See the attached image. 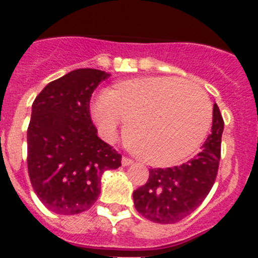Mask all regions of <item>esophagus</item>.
Wrapping results in <instances>:
<instances>
[{
  "instance_id": "34e87169",
  "label": "esophagus",
  "mask_w": 258,
  "mask_h": 258,
  "mask_svg": "<svg viewBox=\"0 0 258 258\" xmlns=\"http://www.w3.org/2000/svg\"><path fill=\"white\" fill-rule=\"evenodd\" d=\"M134 163L133 159H130V158H125L123 157L121 158V166H124V167H127V166H131Z\"/></svg>"
}]
</instances>
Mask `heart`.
<instances>
[{
  "label": "heart",
  "instance_id": "heart-1",
  "mask_svg": "<svg viewBox=\"0 0 258 258\" xmlns=\"http://www.w3.org/2000/svg\"><path fill=\"white\" fill-rule=\"evenodd\" d=\"M89 112L99 134L109 142L127 121L125 145L155 167L192 157L212 127V105L204 89L170 76L116 83L91 103Z\"/></svg>",
  "mask_w": 258,
  "mask_h": 258
}]
</instances>
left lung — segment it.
<instances>
[{
    "label": "left lung",
    "instance_id": "obj_1",
    "mask_svg": "<svg viewBox=\"0 0 258 258\" xmlns=\"http://www.w3.org/2000/svg\"><path fill=\"white\" fill-rule=\"evenodd\" d=\"M224 119L213 107L212 134L197 157L180 166L150 169L149 180L134 191V205L147 220L175 224L191 214L212 190L221 158Z\"/></svg>",
    "mask_w": 258,
    "mask_h": 258
}]
</instances>
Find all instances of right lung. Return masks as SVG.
Returning a JSON list of instances; mask_svg holds the SVG:
<instances>
[{
  "label": "right lung",
  "mask_w": 258,
  "mask_h": 258,
  "mask_svg": "<svg viewBox=\"0 0 258 258\" xmlns=\"http://www.w3.org/2000/svg\"><path fill=\"white\" fill-rule=\"evenodd\" d=\"M111 75L82 68L50 82L32 105L28 172L34 192L56 214H79L96 202L101 176L121 155L97 137L89 115L93 89Z\"/></svg>",
  "instance_id": "obj_1"
}]
</instances>
